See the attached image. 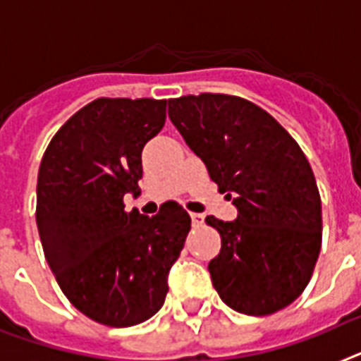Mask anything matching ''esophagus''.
I'll list each match as a JSON object with an SVG mask.
<instances>
[{"label": "esophagus", "instance_id": "34e87169", "mask_svg": "<svg viewBox=\"0 0 361 361\" xmlns=\"http://www.w3.org/2000/svg\"><path fill=\"white\" fill-rule=\"evenodd\" d=\"M190 217H192V223L195 225V227H199V225H202V223H204V216H202V214L192 212L190 214Z\"/></svg>", "mask_w": 361, "mask_h": 361}]
</instances>
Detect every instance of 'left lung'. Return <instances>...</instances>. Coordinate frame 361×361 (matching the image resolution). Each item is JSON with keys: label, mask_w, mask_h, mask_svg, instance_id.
Segmentation results:
<instances>
[{"label": "left lung", "mask_w": 361, "mask_h": 361, "mask_svg": "<svg viewBox=\"0 0 361 361\" xmlns=\"http://www.w3.org/2000/svg\"><path fill=\"white\" fill-rule=\"evenodd\" d=\"M168 106L238 210L234 221L207 217L221 234L208 264L214 288L240 314L286 308L308 286L321 251V197L305 153L273 116L236 95H184Z\"/></svg>", "instance_id": "1"}]
</instances>
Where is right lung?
Segmentation results:
<instances>
[{"mask_svg":"<svg viewBox=\"0 0 361 361\" xmlns=\"http://www.w3.org/2000/svg\"><path fill=\"white\" fill-rule=\"evenodd\" d=\"M166 123V99L101 97L73 114L38 169L37 225L46 260L79 312L106 326L153 317L192 219L177 202L125 212L138 197L142 149Z\"/></svg>","mask_w":361,"mask_h":361,"instance_id":"right-lung-1","label":"right lung"}]
</instances>
